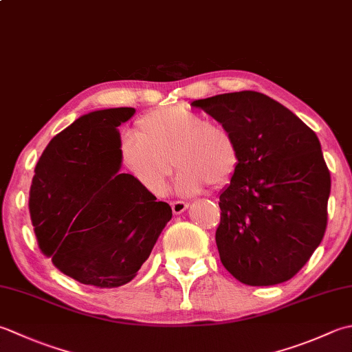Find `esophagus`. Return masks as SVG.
Here are the masks:
<instances>
[{
    "label": "esophagus",
    "instance_id": "34e87169",
    "mask_svg": "<svg viewBox=\"0 0 352 352\" xmlns=\"http://www.w3.org/2000/svg\"><path fill=\"white\" fill-rule=\"evenodd\" d=\"M170 208L175 215H180V213H183L186 209L189 208V203L188 201H172Z\"/></svg>",
    "mask_w": 352,
    "mask_h": 352
}]
</instances>
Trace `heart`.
I'll return each instance as SVG.
<instances>
[{"label":"heart","instance_id":"1","mask_svg":"<svg viewBox=\"0 0 352 352\" xmlns=\"http://www.w3.org/2000/svg\"><path fill=\"white\" fill-rule=\"evenodd\" d=\"M120 153L126 168L154 195L166 190L172 166L178 170L177 189L195 194L204 186L219 189L230 183L239 164V148L230 129L183 105L140 117L135 137L123 140Z\"/></svg>","mask_w":352,"mask_h":352}]
</instances>
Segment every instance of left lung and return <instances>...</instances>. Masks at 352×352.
Instances as JSON below:
<instances>
[{"label":"left lung","instance_id":"obj_1","mask_svg":"<svg viewBox=\"0 0 352 352\" xmlns=\"http://www.w3.org/2000/svg\"><path fill=\"white\" fill-rule=\"evenodd\" d=\"M235 135L239 164L219 195V258L245 285L292 279L325 235L331 177L320 142L298 116L256 91L192 102Z\"/></svg>","mask_w":352,"mask_h":352}]
</instances>
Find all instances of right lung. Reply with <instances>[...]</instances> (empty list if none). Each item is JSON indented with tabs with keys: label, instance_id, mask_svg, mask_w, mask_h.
Here are the masks:
<instances>
[{
	"label": "right lung",
	"instance_id": "obj_1",
	"mask_svg": "<svg viewBox=\"0 0 352 352\" xmlns=\"http://www.w3.org/2000/svg\"><path fill=\"white\" fill-rule=\"evenodd\" d=\"M134 113L109 108L79 117L53 137L34 168L29 210L38 245L80 284L133 280L172 218L168 203L119 172L117 126Z\"/></svg>",
	"mask_w": 352,
	"mask_h": 352
}]
</instances>
